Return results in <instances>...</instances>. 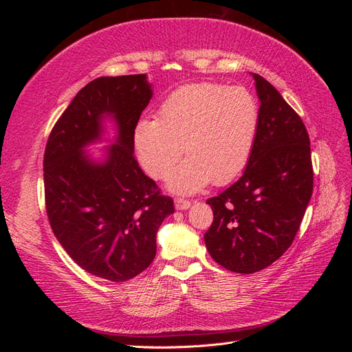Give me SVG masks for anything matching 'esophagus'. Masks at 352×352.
<instances>
[{"label":"esophagus","instance_id":"1","mask_svg":"<svg viewBox=\"0 0 352 352\" xmlns=\"http://www.w3.org/2000/svg\"><path fill=\"white\" fill-rule=\"evenodd\" d=\"M175 207H176V210H188L190 207V201L184 199V198H176Z\"/></svg>","mask_w":352,"mask_h":352}]
</instances>
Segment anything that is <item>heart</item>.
I'll return each mask as SVG.
<instances>
[{"mask_svg":"<svg viewBox=\"0 0 352 352\" xmlns=\"http://www.w3.org/2000/svg\"><path fill=\"white\" fill-rule=\"evenodd\" d=\"M261 111L242 87L190 83L170 92L155 119H142L133 132L145 172L164 179L180 155L188 157L168 179V189L195 194L211 184L226 185L248 164L260 131Z\"/></svg>","mask_w":352,"mask_h":352,"instance_id":"heart-1","label":"heart"}]
</instances>
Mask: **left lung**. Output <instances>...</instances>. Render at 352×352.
<instances>
[{"label": "left lung", "mask_w": 352, "mask_h": 352, "mask_svg": "<svg viewBox=\"0 0 352 352\" xmlns=\"http://www.w3.org/2000/svg\"><path fill=\"white\" fill-rule=\"evenodd\" d=\"M260 100V131L243 175L207 199L212 223L206 247L216 263L250 274L291 247L313 194L310 138L279 91L251 73Z\"/></svg>", "instance_id": "left-lung-1"}]
</instances>
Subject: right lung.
Instances as JSON below:
<instances>
[{
	"mask_svg": "<svg viewBox=\"0 0 352 352\" xmlns=\"http://www.w3.org/2000/svg\"><path fill=\"white\" fill-rule=\"evenodd\" d=\"M153 97L146 74L94 79L73 98L50 133L44 155L45 206L52 232L83 270L111 282L142 273L155 257V236L173 214L133 155V132ZM116 127L101 160L85 153Z\"/></svg>",
	"mask_w": 352,
	"mask_h": 352,
	"instance_id": "obj_1",
	"label": "right lung"
}]
</instances>
